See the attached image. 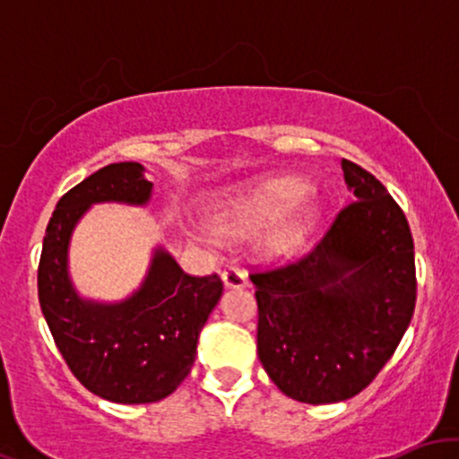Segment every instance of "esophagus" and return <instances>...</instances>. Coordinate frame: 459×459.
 Returning a JSON list of instances; mask_svg holds the SVG:
<instances>
[{"label": "esophagus", "mask_w": 459, "mask_h": 459, "mask_svg": "<svg viewBox=\"0 0 459 459\" xmlns=\"http://www.w3.org/2000/svg\"><path fill=\"white\" fill-rule=\"evenodd\" d=\"M222 282L226 289H244L247 287V276L241 270L229 267V270L222 272Z\"/></svg>", "instance_id": "1"}]
</instances>
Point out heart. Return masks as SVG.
I'll list each match as a JSON object with an SVG mask.
<instances>
[{
    "label": "heart",
    "instance_id": "1",
    "mask_svg": "<svg viewBox=\"0 0 459 459\" xmlns=\"http://www.w3.org/2000/svg\"><path fill=\"white\" fill-rule=\"evenodd\" d=\"M307 183L293 177L263 178L237 189L215 209L212 222L230 235L261 230L256 246L265 256H287L308 239L317 222V207L299 203Z\"/></svg>",
    "mask_w": 459,
    "mask_h": 459
}]
</instances>
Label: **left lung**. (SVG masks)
<instances>
[{
    "mask_svg": "<svg viewBox=\"0 0 459 459\" xmlns=\"http://www.w3.org/2000/svg\"><path fill=\"white\" fill-rule=\"evenodd\" d=\"M354 194L304 259L252 273L256 351L272 382L302 403H339L373 382L408 330L414 244L386 187L343 160Z\"/></svg>",
    "mask_w": 459,
    "mask_h": 459,
    "instance_id": "8db88e82",
    "label": "left lung"
}]
</instances>
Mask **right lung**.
<instances>
[{"mask_svg":"<svg viewBox=\"0 0 459 459\" xmlns=\"http://www.w3.org/2000/svg\"><path fill=\"white\" fill-rule=\"evenodd\" d=\"M151 198L142 163H109L60 198L43 239L39 299L47 325L77 380L114 403H152L175 393L222 298L215 273L189 276L163 244L152 247L144 278L127 298L105 302L77 291L68 250L83 215L94 204L146 207Z\"/></svg>","mask_w":459,"mask_h":459,"instance_id":"obj_1","label":"right lung"}]
</instances>
